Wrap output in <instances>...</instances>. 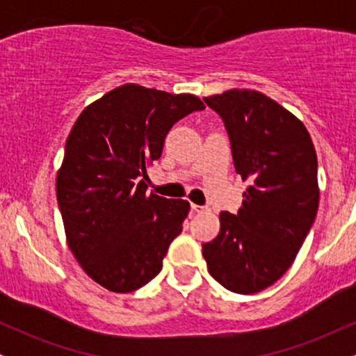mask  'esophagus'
<instances>
[{"instance_id":"obj_1","label":"esophagus","mask_w":356,"mask_h":356,"mask_svg":"<svg viewBox=\"0 0 356 356\" xmlns=\"http://www.w3.org/2000/svg\"><path fill=\"white\" fill-rule=\"evenodd\" d=\"M191 209H192V212H204V211H207V207L197 206V204H191Z\"/></svg>"}]
</instances>
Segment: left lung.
Instances as JSON below:
<instances>
[{
	"label": "left lung",
	"mask_w": 356,
	"mask_h": 356,
	"mask_svg": "<svg viewBox=\"0 0 356 356\" xmlns=\"http://www.w3.org/2000/svg\"><path fill=\"white\" fill-rule=\"evenodd\" d=\"M204 102L222 117L236 172L249 186L238 214H219V234L202 256L224 288L252 295L288 271L312 229L316 150L303 122L264 93L232 88Z\"/></svg>",
	"instance_id": "left-lung-1"
}]
</instances>
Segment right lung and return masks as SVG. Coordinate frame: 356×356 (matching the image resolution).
I'll return each mask as SVG.
<instances>
[{"mask_svg":"<svg viewBox=\"0 0 356 356\" xmlns=\"http://www.w3.org/2000/svg\"><path fill=\"white\" fill-rule=\"evenodd\" d=\"M201 99L125 83L83 108L56 174V199L68 248L108 291L130 293L162 269L182 232L189 202L147 194V169L172 125Z\"/></svg>","mask_w":356,"mask_h":356,"instance_id":"right-lung-1","label":"right lung"}]
</instances>
